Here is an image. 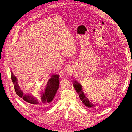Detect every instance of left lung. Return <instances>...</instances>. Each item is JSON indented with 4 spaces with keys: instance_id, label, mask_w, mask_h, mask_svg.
I'll list each match as a JSON object with an SVG mask.
<instances>
[{
    "instance_id": "8db88e82",
    "label": "left lung",
    "mask_w": 132,
    "mask_h": 132,
    "mask_svg": "<svg viewBox=\"0 0 132 132\" xmlns=\"http://www.w3.org/2000/svg\"><path fill=\"white\" fill-rule=\"evenodd\" d=\"M74 87L76 90H77V93L79 94L80 98L82 101L85 105H86V106H87L88 108H91V107L93 106V105L92 104H91L90 102H89V100L84 95V94L82 90L81 85L80 84H79V83H78L77 82L74 81Z\"/></svg>"
}]
</instances>
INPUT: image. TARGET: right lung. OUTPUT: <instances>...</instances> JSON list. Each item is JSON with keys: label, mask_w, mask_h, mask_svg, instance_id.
I'll use <instances>...</instances> for the list:
<instances>
[{"label": "right lung", "mask_w": 132, "mask_h": 132, "mask_svg": "<svg viewBox=\"0 0 132 132\" xmlns=\"http://www.w3.org/2000/svg\"><path fill=\"white\" fill-rule=\"evenodd\" d=\"M11 79L13 82L14 83V84L15 85L14 88L16 93L19 97H23V99L27 102L34 104H37V101L32 99L31 97H29V96H23V93L19 89V87L18 86L16 81V78L13 74V73H12L11 75ZM59 76L57 75H52L51 78L47 82V87L46 88L45 93L42 95V96L41 101L43 103H45L46 102V101H47L48 103L51 102L53 100L55 95L57 93L58 89L59 88ZM34 100H35V101H34Z\"/></svg>", "instance_id": "add662e5"}]
</instances>
